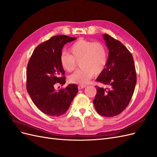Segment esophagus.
<instances>
[{"label":"esophagus","instance_id":"34e87169","mask_svg":"<svg viewBox=\"0 0 157 157\" xmlns=\"http://www.w3.org/2000/svg\"><path fill=\"white\" fill-rule=\"evenodd\" d=\"M85 87H86V86H84V85H79V86H78V90H82V89L84 88Z\"/></svg>","mask_w":157,"mask_h":157}]
</instances>
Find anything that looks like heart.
Segmentation results:
<instances>
[{
  "label": "heart",
  "instance_id": "1",
  "mask_svg": "<svg viewBox=\"0 0 157 157\" xmlns=\"http://www.w3.org/2000/svg\"><path fill=\"white\" fill-rule=\"evenodd\" d=\"M69 52L70 54L66 52L61 54V67L67 72H72L80 61L81 67L69 77L71 84H87L94 73H101L107 64V50L101 42L80 39L71 46Z\"/></svg>",
  "mask_w": 157,
  "mask_h": 157
}]
</instances>
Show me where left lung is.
I'll list each match as a JSON object with an SVG mask.
<instances>
[{
    "instance_id": "1",
    "label": "left lung",
    "mask_w": 157,
    "mask_h": 157,
    "mask_svg": "<svg viewBox=\"0 0 157 157\" xmlns=\"http://www.w3.org/2000/svg\"><path fill=\"white\" fill-rule=\"evenodd\" d=\"M108 48L106 67L96 80L109 88L96 86L94 105L99 115L115 117L129 104L137 82L136 71L132 54L120 41L107 34L103 35Z\"/></svg>"
}]
</instances>
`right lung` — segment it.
Here are the masks:
<instances>
[{
  "label": "right lung",
  "instance_id": "add662e5",
  "mask_svg": "<svg viewBox=\"0 0 157 157\" xmlns=\"http://www.w3.org/2000/svg\"><path fill=\"white\" fill-rule=\"evenodd\" d=\"M75 39L63 35L52 36L36 47L28 62L27 92L37 108L48 116L63 115L78 92L76 84H69L58 91L54 88L56 84L65 83L60 56L64 45Z\"/></svg>",
  "mask_w": 157,
  "mask_h": 157
}]
</instances>
